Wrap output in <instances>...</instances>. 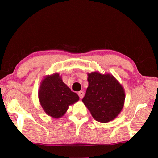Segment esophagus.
<instances>
[{
  "label": "esophagus",
  "mask_w": 158,
  "mask_h": 158,
  "mask_svg": "<svg viewBox=\"0 0 158 158\" xmlns=\"http://www.w3.org/2000/svg\"><path fill=\"white\" fill-rule=\"evenodd\" d=\"M78 96H79V97H80V98H82L83 97H84V92L83 91H80V92H78Z\"/></svg>",
  "instance_id": "1"
}]
</instances>
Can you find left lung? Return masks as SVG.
Masks as SVG:
<instances>
[{
	"label": "left lung",
	"mask_w": 158,
	"mask_h": 158,
	"mask_svg": "<svg viewBox=\"0 0 158 158\" xmlns=\"http://www.w3.org/2000/svg\"><path fill=\"white\" fill-rule=\"evenodd\" d=\"M88 86L82 102L92 117L101 123L113 121L123 108L125 92L123 87L110 74L98 72L88 74Z\"/></svg>",
	"instance_id": "1"
}]
</instances>
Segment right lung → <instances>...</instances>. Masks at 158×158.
Returning a JSON list of instances; mask_svg holds the SVG:
<instances>
[{
    "mask_svg": "<svg viewBox=\"0 0 158 158\" xmlns=\"http://www.w3.org/2000/svg\"><path fill=\"white\" fill-rule=\"evenodd\" d=\"M38 98L45 113L60 118L66 113L69 106L79 101V97L61 79L58 73L44 77L40 83Z\"/></svg>",
    "mask_w": 158,
    "mask_h": 158,
    "instance_id": "right-lung-1",
    "label": "right lung"
}]
</instances>
